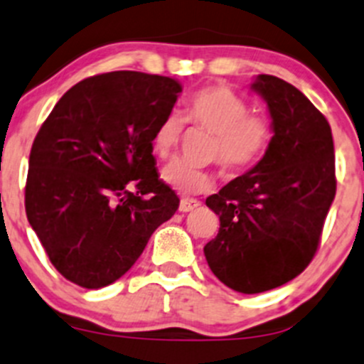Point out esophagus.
<instances>
[{"label":"esophagus","mask_w":364,"mask_h":364,"mask_svg":"<svg viewBox=\"0 0 364 364\" xmlns=\"http://www.w3.org/2000/svg\"><path fill=\"white\" fill-rule=\"evenodd\" d=\"M200 203L196 199H181V203H179V211L181 213H188V211H193L196 208H199Z\"/></svg>","instance_id":"34e87169"}]
</instances>
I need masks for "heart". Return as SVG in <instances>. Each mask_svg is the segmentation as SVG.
<instances>
[{
	"label": "heart",
	"mask_w": 364,
	"mask_h": 364,
	"mask_svg": "<svg viewBox=\"0 0 364 364\" xmlns=\"http://www.w3.org/2000/svg\"><path fill=\"white\" fill-rule=\"evenodd\" d=\"M185 121L211 132L210 156L218 158L222 167L232 172L247 171L257 164L270 142V122L267 117L249 112L247 101L222 85L206 87L193 94L185 108ZM181 135V117L168 114L153 135L154 154L160 158L171 156L179 146ZM161 179L185 196L203 193L213 186L211 174L185 161L167 165Z\"/></svg>",
	"instance_id": "b5f03b06"
}]
</instances>
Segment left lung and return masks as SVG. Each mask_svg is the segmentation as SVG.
Returning <instances> with one entry per match:
<instances>
[{"label": "left lung", "instance_id": "1", "mask_svg": "<svg viewBox=\"0 0 364 364\" xmlns=\"http://www.w3.org/2000/svg\"><path fill=\"white\" fill-rule=\"evenodd\" d=\"M250 88L267 103L274 136L250 171L206 199L220 229L204 256L240 294L283 287L308 267L336 196L327 119L281 77L259 74Z\"/></svg>", "mask_w": 364, "mask_h": 364}]
</instances>
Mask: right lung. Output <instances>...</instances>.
<instances>
[{
	"label": "right lung",
	"mask_w": 364,
	"mask_h": 364,
	"mask_svg": "<svg viewBox=\"0 0 364 364\" xmlns=\"http://www.w3.org/2000/svg\"><path fill=\"white\" fill-rule=\"evenodd\" d=\"M181 90L158 74H97L69 88L38 129L26 217L70 283L97 290L117 281L178 210L154 167L153 135Z\"/></svg>",
	"instance_id": "add662e5"
}]
</instances>
